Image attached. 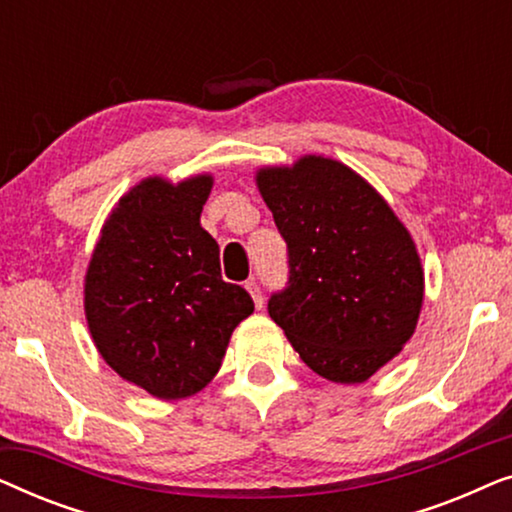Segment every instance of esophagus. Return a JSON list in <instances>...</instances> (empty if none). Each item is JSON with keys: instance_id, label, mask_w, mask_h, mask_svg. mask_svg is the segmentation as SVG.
<instances>
[{"instance_id": "34e87169", "label": "esophagus", "mask_w": 512, "mask_h": 512, "mask_svg": "<svg viewBox=\"0 0 512 512\" xmlns=\"http://www.w3.org/2000/svg\"><path fill=\"white\" fill-rule=\"evenodd\" d=\"M244 286H247V291L251 293V298H254L256 310H261V307H263V291H261V286H258L256 279H249V282L244 284Z\"/></svg>"}]
</instances>
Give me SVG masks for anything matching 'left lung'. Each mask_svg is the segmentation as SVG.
<instances>
[{
  "instance_id": "obj_1",
  "label": "left lung",
  "mask_w": 512,
  "mask_h": 512,
  "mask_svg": "<svg viewBox=\"0 0 512 512\" xmlns=\"http://www.w3.org/2000/svg\"><path fill=\"white\" fill-rule=\"evenodd\" d=\"M289 256L268 312L314 373L366 382L415 333L424 272L415 242L368 181L338 160L305 156L258 172Z\"/></svg>"
}]
</instances>
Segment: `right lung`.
<instances>
[{
  "mask_svg": "<svg viewBox=\"0 0 512 512\" xmlns=\"http://www.w3.org/2000/svg\"><path fill=\"white\" fill-rule=\"evenodd\" d=\"M202 174L132 188L104 223L86 275V317L102 359L151 396L184 398L219 373L235 326L254 312L221 279L219 244L200 226Z\"/></svg>",
  "mask_w": 512,
  "mask_h": 512,
  "instance_id": "right-lung-1",
  "label": "right lung"
}]
</instances>
